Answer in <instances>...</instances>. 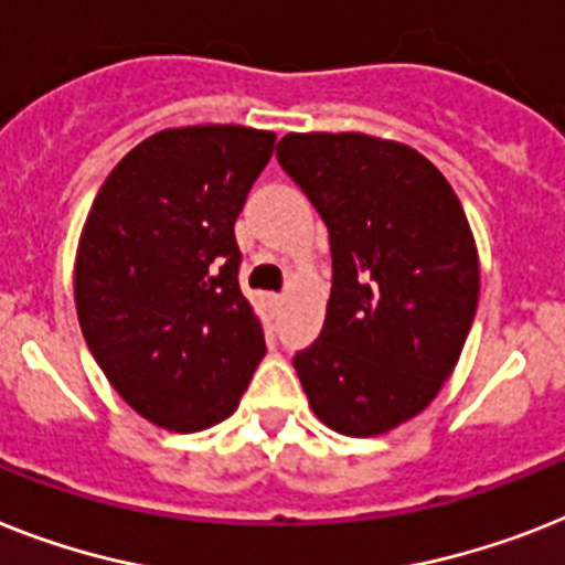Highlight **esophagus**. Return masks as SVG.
I'll return each mask as SVG.
<instances>
[{"mask_svg":"<svg viewBox=\"0 0 565 565\" xmlns=\"http://www.w3.org/2000/svg\"><path fill=\"white\" fill-rule=\"evenodd\" d=\"M268 306H271L274 311H279V306H282V297H279V294H268Z\"/></svg>","mask_w":565,"mask_h":565,"instance_id":"esophagus-1","label":"esophagus"}]
</instances>
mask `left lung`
<instances>
[{
	"instance_id": "left-lung-1",
	"label": "left lung",
	"mask_w": 565,
	"mask_h": 565,
	"mask_svg": "<svg viewBox=\"0 0 565 565\" xmlns=\"http://www.w3.org/2000/svg\"><path fill=\"white\" fill-rule=\"evenodd\" d=\"M279 167L332 245L323 332L294 355L311 409L343 436H377L441 390L479 302L465 210L416 149L361 132L286 135Z\"/></svg>"
}]
</instances>
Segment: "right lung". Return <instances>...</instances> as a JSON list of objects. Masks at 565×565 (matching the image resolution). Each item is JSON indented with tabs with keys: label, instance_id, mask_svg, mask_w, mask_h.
Masks as SVG:
<instances>
[{
	"label": "right lung",
	"instance_id": "add662e5",
	"mask_svg": "<svg viewBox=\"0 0 565 565\" xmlns=\"http://www.w3.org/2000/svg\"><path fill=\"white\" fill-rule=\"evenodd\" d=\"M274 141L248 126L164 129L109 172L88 210L74 268L83 338L158 427L193 433L227 418L263 361L233 225Z\"/></svg>",
	"mask_w": 565,
	"mask_h": 565
}]
</instances>
